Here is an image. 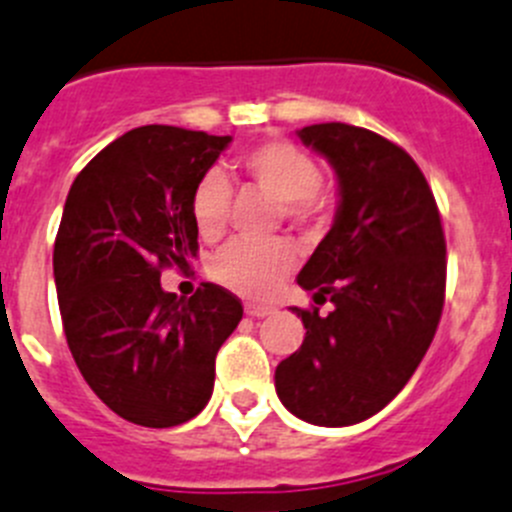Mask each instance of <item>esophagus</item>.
Masks as SVG:
<instances>
[{
    "instance_id": "34e87169",
    "label": "esophagus",
    "mask_w": 512,
    "mask_h": 512,
    "mask_svg": "<svg viewBox=\"0 0 512 512\" xmlns=\"http://www.w3.org/2000/svg\"><path fill=\"white\" fill-rule=\"evenodd\" d=\"M272 305H262V303H247L245 305V313L250 315V318H265V315L272 313Z\"/></svg>"
}]
</instances>
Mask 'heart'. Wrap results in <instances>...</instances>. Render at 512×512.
<instances>
[{
  "label": "heart",
  "instance_id": "b5f03b06",
  "mask_svg": "<svg viewBox=\"0 0 512 512\" xmlns=\"http://www.w3.org/2000/svg\"><path fill=\"white\" fill-rule=\"evenodd\" d=\"M240 169L257 189L278 199L280 214L298 227L321 224L331 212V194L323 189L313 156L288 141H265L240 159ZM229 184L209 171L194 184L189 199L191 222L204 240H217L227 227ZM295 252L288 242L234 240L212 260V275L232 293L265 298L290 272Z\"/></svg>",
  "mask_w": 512,
  "mask_h": 512
}]
</instances>
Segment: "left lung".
I'll list each match as a JSON object with an SVG mask.
<instances>
[{
  "instance_id": "8db88e82",
  "label": "left lung",
  "mask_w": 512,
  "mask_h": 512,
  "mask_svg": "<svg viewBox=\"0 0 512 512\" xmlns=\"http://www.w3.org/2000/svg\"><path fill=\"white\" fill-rule=\"evenodd\" d=\"M298 136L336 171L333 227L298 275L333 310L293 308L305 338L275 369V391L303 422L351 427L422 364L442 315L447 247L432 189L404 148L348 123Z\"/></svg>"
}]
</instances>
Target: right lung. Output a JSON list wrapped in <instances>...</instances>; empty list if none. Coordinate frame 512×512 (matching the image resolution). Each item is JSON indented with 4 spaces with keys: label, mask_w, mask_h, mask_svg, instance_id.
I'll return each mask as SVG.
<instances>
[{
    "label": "right lung",
    "mask_w": 512,
    "mask_h": 512,
    "mask_svg": "<svg viewBox=\"0 0 512 512\" xmlns=\"http://www.w3.org/2000/svg\"><path fill=\"white\" fill-rule=\"evenodd\" d=\"M232 136L141 126L105 146L70 186L52 270L70 353L118 417L176 427L207 407L214 358L242 303L214 283L189 300L161 270L197 257L191 189Z\"/></svg>",
    "instance_id": "obj_1"
}]
</instances>
